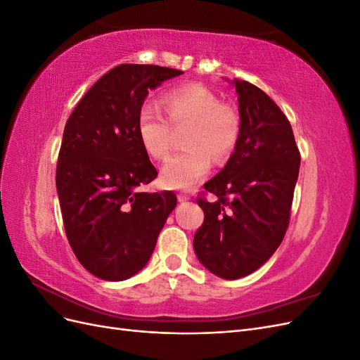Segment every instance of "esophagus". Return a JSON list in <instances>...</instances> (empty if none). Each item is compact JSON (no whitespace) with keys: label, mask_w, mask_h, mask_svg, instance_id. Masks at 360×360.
Returning <instances> with one entry per match:
<instances>
[{"label":"esophagus","mask_w":360,"mask_h":360,"mask_svg":"<svg viewBox=\"0 0 360 360\" xmlns=\"http://www.w3.org/2000/svg\"><path fill=\"white\" fill-rule=\"evenodd\" d=\"M177 200H179L180 202H186V201L191 200V197H189L188 193H179V195H177Z\"/></svg>","instance_id":"34e87169"}]
</instances>
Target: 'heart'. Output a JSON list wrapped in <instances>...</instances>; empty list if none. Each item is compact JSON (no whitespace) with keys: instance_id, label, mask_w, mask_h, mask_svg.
Returning a JSON list of instances; mask_svg holds the SVG:
<instances>
[{"instance_id":"1","label":"heart","mask_w":360,"mask_h":360,"mask_svg":"<svg viewBox=\"0 0 360 360\" xmlns=\"http://www.w3.org/2000/svg\"><path fill=\"white\" fill-rule=\"evenodd\" d=\"M167 117L158 105H141L136 134L146 153L156 160L165 159L171 150L172 127L188 124L184 144L162 167L160 180L169 189H191L201 181L216 160L226 159L236 148L242 132L240 114L233 105L222 103L219 96L201 84H188L163 96Z\"/></svg>"}]
</instances>
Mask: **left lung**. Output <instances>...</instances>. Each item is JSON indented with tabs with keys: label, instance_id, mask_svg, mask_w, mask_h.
I'll list each match as a JSON object with an SVG mask.
<instances>
[{
	"label": "left lung",
	"instance_id": "1",
	"mask_svg": "<svg viewBox=\"0 0 360 360\" xmlns=\"http://www.w3.org/2000/svg\"><path fill=\"white\" fill-rule=\"evenodd\" d=\"M242 132L234 153L204 184V222L193 237L201 264L224 279L252 274L274 255L290 222L300 153L288 118L258 86L233 81Z\"/></svg>",
	"mask_w": 360,
	"mask_h": 360
}]
</instances>
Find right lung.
Returning a JSON list of instances; mask_svg holds the SVG:
<instances>
[{
	"label": "right lung",
	"instance_id": "1",
	"mask_svg": "<svg viewBox=\"0 0 360 360\" xmlns=\"http://www.w3.org/2000/svg\"><path fill=\"white\" fill-rule=\"evenodd\" d=\"M181 73L120 64L85 93L64 127L56 177L64 230L76 258L97 278L138 274L177 205L171 191H138L158 171L141 147L136 118L148 91Z\"/></svg>",
	"mask_w": 360,
	"mask_h": 360
}]
</instances>
